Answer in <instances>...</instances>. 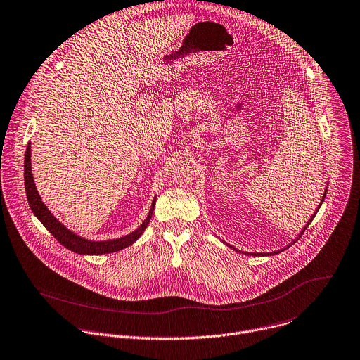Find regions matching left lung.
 I'll list each match as a JSON object with an SVG mask.
<instances>
[{"instance_id":"left-lung-1","label":"left lung","mask_w":360,"mask_h":360,"mask_svg":"<svg viewBox=\"0 0 360 360\" xmlns=\"http://www.w3.org/2000/svg\"><path fill=\"white\" fill-rule=\"evenodd\" d=\"M326 191H328V189H325V192H323V196H322V199H321V202H319V205H318V207H316V210H315V212H314V214H312V216H311V219H309V220H308V221H307V224H305V226H304V227H302V229H301V231H300V233H298V236H297V237H295V240H292V242H291V243H290V245H287V248H283V249H280V250H276V252H270V253H248V252H242V250H238V249H236V248H233V246H230V245H229V243H226V242H223V240H221V242H223V243H224V245H226V246H229V248H230V249H233V250H234V252H238V253H242V255H249V256H259V257H260V256H271V255H278V253H281V252H284V250H285V249H288V248H290V246H292V245H294V243H295V242H297V240H298V238H300V237H301V234H302V233H304V231H305V229H307V227H308V226H309V223H311V221H312V219H314V217H315V214H316V212H318V210H319V207H321V205H322V202H323V199H325V196H326Z\"/></svg>"}]
</instances>
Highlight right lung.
Returning <instances> with one entry per match:
<instances>
[{"instance_id": "obj_1", "label": "right lung", "mask_w": 360, "mask_h": 360, "mask_svg": "<svg viewBox=\"0 0 360 360\" xmlns=\"http://www.w3.org/2000/svg\"><path fill=\"white\" fill-rule=\"evenodd\" d=\"M24 181H25V191H27V198H28L30 206H31L34 214L38 217V220L49 230V233L56 238V240L62 246H65L66 249L72 250L73 253L83 255V256H100V255L114 253V252L126 249L130 245H133L137 240V238L144 233L146 227L148 226V223L151 220V216H153V212H154L155 200H157V196H154L153 205L150 207V212H148L146 220L134 231H131V233H129V234H126L123 237L112 238V240L94 242V240H89V238L82 237L77 233H75L70 229H68L63 223H60L51 213V210L42 202V198H41V195H39V192L37 189V185H35V181H34V176H32L31 144H28L27 151H25Z\"/></svg>"}]
</instances>
